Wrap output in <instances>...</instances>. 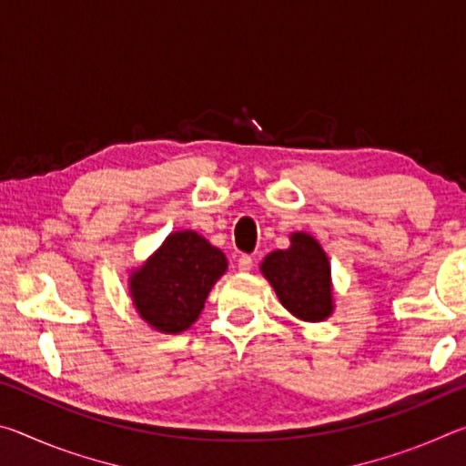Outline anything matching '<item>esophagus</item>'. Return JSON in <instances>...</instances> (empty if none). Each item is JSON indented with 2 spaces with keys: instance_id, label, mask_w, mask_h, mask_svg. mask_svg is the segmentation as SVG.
<instances>
[{
  "instance_id": "1",
  "label": "esophagus",
  "mask_w": 466,
  "mask_h": 466,
  "mask_svg": "<svg viewBox=\"0 0 466 466\" xmlns=\"http://www.w3.org/2000/svg\"><path fill=\"white\" fill-rule=\"evenodd\" d=\"M238 269L240 271H250L252 269V257L250 255H240L238 257Z\"/></svg>"
}]
</instances>
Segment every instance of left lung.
<instances>
[{"mask_svg":"<svg viewBox=\"0 0 466 466\" xmlns=\"http://www.w3.org/2000/svg\"><path fill=\"white\" fill-rule=\"evenodd\" d=\"M261 271L294 317L319 322L333 312L330 265L312 236L291 234V247L267 255Z\"/></svg>","mask_w":466,"mask_h":466,"instance_id":"1","label":"left lung"}]
</instances>
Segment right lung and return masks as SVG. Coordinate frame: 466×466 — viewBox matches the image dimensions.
I'll use <instances>...</instances> for the list:
<instances>
[{"label":"right lung","mask_w":466,"mask_h":466,"mask_svg":"<svg viewBox=\"0 0 466 466\" xmlns=\"http://www.w3.org/2000/svg\"><path fill=\"white\" fill-rule=\"evenodd\" d=\"M224 252L197 232L170 234L133 273L131 296L141 319L162 333H180L199 319L214 283L226 271Z\"/></svg>","instance_id":"add662e5"}]
</instances>
